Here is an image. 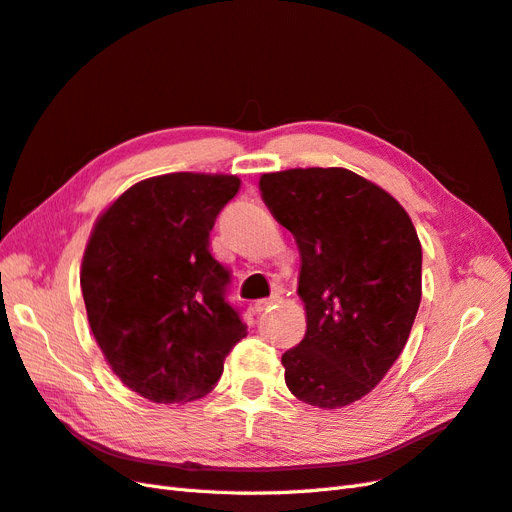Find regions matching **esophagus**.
<instances>
[{
    "mask_svg": "<svg viewBox=\"0 0 512 512\" xmlns=\"http://www.w3.org/2000/svg\"><path fill=\"white\" fill-rule=\"evenodd\" d=\"M277 303V297H269V299H260V301H256L254 303V312H265V309H269L271 305H275Z\"/></svg>",
    "mask_w": 512,
    "mask_h": 512,
    "instance_id": "34e87169",
    "label": "esophagus"
}]
</instances>
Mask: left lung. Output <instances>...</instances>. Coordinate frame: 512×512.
Segmentation results:
<instances>
[{"mask_svg": "<svg viewBox=\"0 0 512 512\" xmlns=\"http://www.w3.org/2000/svg\"><path fill=\"white\" fill-rule=\"evenodd\" d=\"M258 185L301 254L307 331L282 354L286 386L309 406L344 408L374 389L408 342L421 241L406 209L348 168H290Z\"/></svg>", "mask_w": 512, "mask_h": 512, "instance_id": "obj_1", "label": "left lung"}]
</instances>
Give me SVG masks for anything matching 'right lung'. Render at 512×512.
Returning a JSON list of instances; mask_svg holds the SVG:
<instances>
[{"label": "right lung", "mask_w": 512, "mask_h": 512, "mask_svg": "<svg viewBox=\"0 0 512 512\" xmlns=\"http://www.w3.org/2000/svg\"><path fill=\"white\" fill-rule=\"evenodd\" d=\"M239 185L235 175L151 177L91 230L81 265L91 333L115 376L156 404L205 397L247 335L226 301L230 271L209 250L215 218Z\"/></svg>", "instance_id": "right-lung-1"}]
</instances>
